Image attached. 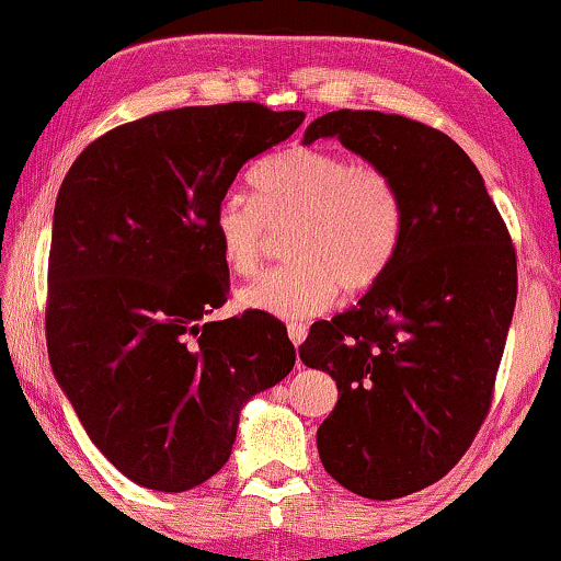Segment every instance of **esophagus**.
Listing matches in <instances>:
<instances>
[{"instance_id": "esophagus-1", "label": "esophagus", "mask_w": 561, "mask_h": 561, "mask_svg": "<svg viewBox=\"0 0 561 561\" xmlns=\"http://www.w3.org/2000/svg\"><path fill=\"white\" fill-rule=\"evenodd\" d=\"M306 334H308L306 323H288V336H290V341H294L296 346H298V344H304Z\"/></svg>"}]
</instances>
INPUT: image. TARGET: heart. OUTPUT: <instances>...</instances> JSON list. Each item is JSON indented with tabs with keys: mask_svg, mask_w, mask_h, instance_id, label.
Segmentation results:
<instances>
[{
	"mask_svg": "<svg viewBox=\"0 0 561 561\" xmlns=\"http://www.w3.org/2000/svg\"><path fill=\"white\" fill-rule=\"evenodd\" d=\"M257 199L230 192L215 238L232 273L255 275L273 230H288L286 265L240 290V304L300 321L327 311L339 288L364 294L392 267L404 232L400 186L385 169L313 146H294L255 169Z\"/></svg>",
	"mask_w": 561,
	"mask_h": 561,
	"instance_id": "1",
	"label": "heart"
}]
</instances>
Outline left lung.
<instances>
[{
	"label": "left lung",
	"mask_w": 561,
	"mask_h": 561,
	"mask_svg": "<svg viewBox=\"0 0 561 561\" xmlns=\"http://www.w3.org/2000/svg\"><path fill=\"white\" fill-rule=\"evenodd\" d=\"M336 139L400 186L404 232L359 304L313 323L306 367L336 379L316 443L331 478L364 499L427 489L466 456L491 410L516 306V250L483 176L420 121L331 111L304 144Z\"/></svg>",
	"instance_id": "left-lung-1"
}]
</instances>
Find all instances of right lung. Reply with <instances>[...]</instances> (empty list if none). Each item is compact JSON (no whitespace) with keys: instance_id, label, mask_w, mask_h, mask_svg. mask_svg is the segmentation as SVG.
I'll list each match as a JSON object with an SVG mask.
<instances>
[{"instance_id":"obj_1","label":"right lung","mask_w":561,"mask_h":561,"mask_svg":"<svg viewBox=\"0 0 561 561\" xmlns=\"http://www.w3.org/2000/svg\"><path fill=\"white\" fill-rule=\"evenodd\" d=\"M300 124L250 101L151 113L88 144L60 184L47 354L91 440L144 489L213 478L242 404L294 369L278 319L205 316L230 290L215 209L242 164Z\"/></svg>"}]
</instances>
